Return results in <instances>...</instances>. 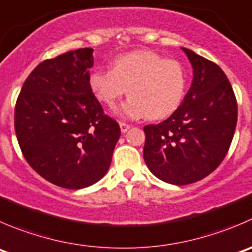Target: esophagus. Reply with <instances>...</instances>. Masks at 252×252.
<instances>
[{"label": "esophagus", "instance_id": "obj_1", "mask_svg": "<svg viewBox=\"0 0 252 252\" xmlns=\"http://www.w3.org/2000/svg\"><path fill=\"white\" fill-rule=\"evenodd\" d=\"M119 126H121L122 133H126V131L129 130V128H130V126H129V124L123 123V122H121V123H119Z\"/></svg>", "mask_w": 252, "mask_h": 252}]
</instances>
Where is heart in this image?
I'll return each instance as SVG.
<instances>
[{"label":"heart","mask_w":252,"mask_h":252,"mask_svg":"<svg viewBox=\"0 0 252 252\" xmlns=\"http://www.w3.org/2000/svg\"><path fill=\"white\" fill-rule=\"evenodd\" d=\"M89 85L96 98L108 107L126 92L130 94L114 111L122 118L162 119L175 113L182 103L187 74L180 61L141 50L114 59L112 70L94 69Z\"/></svg>","instance_id":"heart-1"}]
</instances>
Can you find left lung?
<instances>
[{"instance_id": "obj_1", "label": "left lung", "mask_w": 252, "mask_h": 252, "mask_svg": "<svg viewBox=\"0 0 252 252\" xmlns=\"http://www.w3.org/2000/svg\"><path fill=\"white\" fill-rule=\"evenodd\" d=\"M193 79L175 113L144 126V160L154 176L176 186L207 177L225 158L238 119L228 77L217 64L182 48Z\"/></svg>"}]
</instances>
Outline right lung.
Instances as JSON below:
<instances>
[{
  "label": "right lung",
  "instance_id": "right-lung-1",
  "mask_svg": "<svg viewBox=\"0 0 252 252\" xmlns=\"http://www.w3.org/2000/svg\"><path fill=\"white\" fill-rule=\"evenodd\" d=\"M94 49L45 60L31 72L14 109V129L27 162L49 182L81 189L111 166L121 128L89 85Z\"/></svg>",
  "mask_w": 252,
  "mask_h": 252
}]
</instances>
